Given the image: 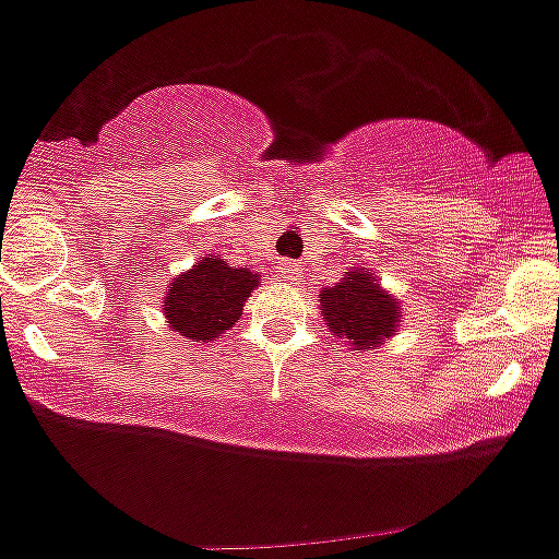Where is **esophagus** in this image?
I'll return each mask as SVG.
<instances>
[{
  "instance_id": "34e87169",
  "label": "esophagus",
  "mask_w": 559,
  "mask_h": 559,
  "mask_svg": "<svg viewBox=\"0 0 559 559\" xmlns=\"http://www.w3.org/2000/svg\"><path fill=\"white\" fill-rule=\"evenodd\" d=\"M278 273L284 281H299L302 278V265H297V262H284V265L278 267Z\"/></svg>"
}]
</instances>
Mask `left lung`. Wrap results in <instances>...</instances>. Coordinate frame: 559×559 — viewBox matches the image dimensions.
<instances>
[{
	"mask_svg": "<svg viewBox=\"0 0 559 559\" xmlns=\"http://www.w3.org/2000/svg\"><path fill=\"white\" fill-rule=\"evenodd\" d=\"M321 308L331 334L347 340L355 349L384 345L401 326V305L366 267L349 270L340 284L323 289Z\"/></svg>",
	"mask_w": 559,
	"mask_h": 559,
	"instance_id": "8db88e82",
	"label": "left lung"
}]
</instances>
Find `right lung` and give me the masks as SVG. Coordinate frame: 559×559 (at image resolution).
<instances>
[{
    "label": "right lung",
    "mask_w": 559,
    "mask_h": 559,
    "mask_svg": "<svg viewBox=\"0 0 559 559\" xmlns=\"http://www.w3.org/2000/svg\"><path fill=\"white\" fill-rule=\"evenodd\" d=\"M260 281L249 267H230L219 257L206 254L171 281L162 305L164 318L186 340H219L243 316V302Z\"/></svg>",
    "instance_id": "add662e5"
}]
</instances>
